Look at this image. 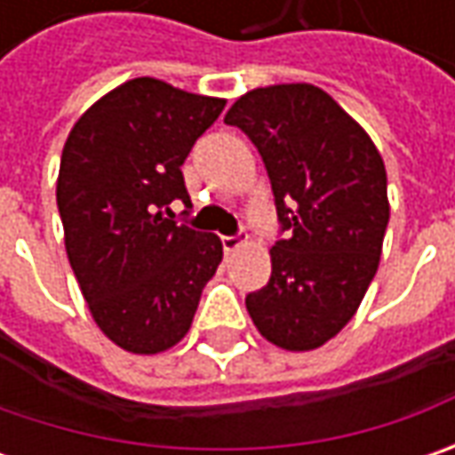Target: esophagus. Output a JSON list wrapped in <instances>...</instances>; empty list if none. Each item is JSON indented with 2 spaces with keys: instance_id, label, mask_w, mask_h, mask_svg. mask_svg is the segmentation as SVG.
Wrapping results in <instances>:
<instances>
[{
  "instance_id": "obj_1",
  "label": "esophagus",
  "mask_w": 455,
  "mask_h": 455,
  "mask_svg": "<svg viewBox=\"0 0 455 455\" xmlns=\"http://www.w3.org/2000/svg\"><path fill=\"white\" fill-rule=\"evenodd\" d=\"M240 245H243V237L237 235V233L235 235H222V251L225 253H235Z\"/></svg>"
}]
</instances>
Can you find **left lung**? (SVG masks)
<instances>
[{"instance_id": "left-lung-1", "label": "left lung", "mask_w": 455, "mask_h": 455, "mask_svg": "<svg viewBox=\"0 0 455 455\" xmlns=\"http://www.w3.org/2000/svg\"><path fill=\"white\" fill-rule=\"evenodd\" d=\"M255 144L283 237L271 278L245 296L258 331L308 352L337 337L375 278L390 220L382 156L352 116L308 83L240 96L225 116Z\"/></svg>"}]
</instances>
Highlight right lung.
Instances as JSON below:
<instances>
[{
    "mask_svg": "<svg viewBox=\"0 0 455 455\" xmlns=\"http://www.w3.org/2000/svg\"><path fill=\"white\" fill-rule=\"evenodd\" d=\"M222 108V98L133 78L96 100L65 141L68 260L100 331L126 352L156 355L182 339L222 260L215 233L177 225L169 210L174 200L192 207L182 164Z\"/></svg>",
    "mask_w": 455,
    "mask_h": 455,
    "instance_id": "right-lung-1",
    "label": "right lung"
}]
</instances>
